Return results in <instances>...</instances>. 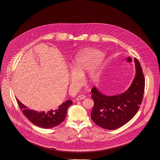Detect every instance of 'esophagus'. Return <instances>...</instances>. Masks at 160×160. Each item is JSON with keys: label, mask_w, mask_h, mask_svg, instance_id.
<instances>
[{"label": "esophagus", "mask_w": 160, "mask_h": 160, "mask_svg": "<svg viewBox=\"0 0 160 160\" xmlns=\"http://www.w3.org/2000/svg\"><path fill=\"white\" fill-rule=\"evenodd\" d=\"M84 98H86V96H85V95H79V96L77 97L76 100H77V101H78V100H81L84 99Z\"/></svg>", "instance_id": "obj_1"}]
</instances>
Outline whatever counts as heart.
<instances>
[{
  "label": "heart",
  "instance_id": "1",
  "mask_svg": "<svg viewBox=\"0 0 160 160\" xmlns=\"http://www.w3.org/2000/svg\"><path fill=\"white\" fill-rule=\"evenodd\" d=\"M103 57L102 52L96 49H87L78 53L73 60L72 70L70 73V81L72 86H78L82 80V75L90 69L88 79L91 82L98 79L100 62Z\"/></svg>",
  "mask_w": 160,
  "mask_h": 160
}]
</instances>
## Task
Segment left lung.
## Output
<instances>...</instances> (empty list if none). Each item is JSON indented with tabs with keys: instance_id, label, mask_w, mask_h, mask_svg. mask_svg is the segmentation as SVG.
Masks as SVG:
<instances>
[{
	"instance_id": "obj_1",
	"label": "left lung",
	"mask_w": 160,
	"mask_h": 160,
	"mask_svg": "<svg viewBox=\"0 0 160 160\" xmlns=\"http://www.w3.org/2000/svg\"><path fill=\"white\" fill-rule=\"evenodd\" d=\"M136 76L127 91L116 95H103L94 87L92 98L94 105L91 112L92 121L98 126L113 130L129 122L137 113L141 105L145 89L142 68L134 58Z\"/></svg>"
}]
</instances>
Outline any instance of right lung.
Returning a JSON list of instances; mask_svg holds the SVG:
<instances>
[{"instance_id": "obj_1", "label": "right lung", "mask_w": 160, "mask_h": 160, "mask_svg": "<svg viewBox=\"0 0 160 160\" xmlns=\"http://www.w3.org/2000/svg\"><path fill=\"white\" fill-rule=\"evenodd\" d=\"M16 99L25 116L32 124L44 129L52 128L61 124L66 118L69 107L72 103L71 100H68L54 109L47 112H37L28 109L17 98Z\"/></svg>"}]
</instances>
